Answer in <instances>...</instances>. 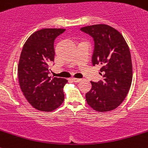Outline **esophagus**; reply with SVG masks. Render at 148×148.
Returning <instances> with one entry per match:
<instances>
[{"instance_id": "1", "label": "esophagus", "mask_w": 148, "mask_h": 148, "mask_svg": "<svg viewBox=\"0 0 148 148\" xmlns=\"http://www.w3.org/2000/svg\"><path fill=\"white\" fill-rule=\"evenodd\" d=\"M71 80L74 82H75V83H79V82L81 81L82 79H80V78H72Z\"/></svg>"}]
</instances>
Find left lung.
<instances>
[{
  "label": "left lung",
  "instance_id": "left-lung-1",
  "mask_svg": "<svg viewBox=\"0 0 148 148\" xmlns=\"http://www.w3.org/2000/svg\"><path fill=\"white\" fill-rule=\"evenodd\" d=\"M94 40L92 65L101 64L102 80L91 81L92 89L86 94L88 105L99 112L116 108L126 97L132 80L131 54L118 31L107 25L80 28Z\"/></svg>",
  "mask_w": 148,
  "mask_h": 148
}]
</instances>
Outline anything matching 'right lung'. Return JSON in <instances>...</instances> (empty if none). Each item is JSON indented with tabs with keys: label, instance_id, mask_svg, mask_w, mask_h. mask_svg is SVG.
I'll return each instance as SVG.
<instances>
[{
	"label": "right lung",
	"instance_id": "add662e5",
	"mask_svg": "<svg viewBox=\"0 0 148 148\" xmlns=\"http://www.w3.org/2000/svg\"><path fill=\"white\" fill-rule=\"evenodd\" d=\"M65 29L43 28L30 36L23 46L18 67L19 85L28 102L37 110L52 111L62 104L68 80L48 76L54 62V41Z\"/></svg>",
	"mask_w": 148,
	"mask_h": 148
}]
</instances>
